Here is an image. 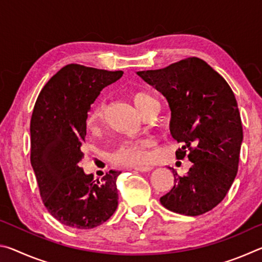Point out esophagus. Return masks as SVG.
I'll use <instances>...</instances> for the list:
<instances>
[{
  "label": "esophagus",
  "mask_w": 262,
  "mask_h": 262,
  "mask_svg": "<svg viewBox=\"0 0 262 262\" xmlns=\"http://www.w3.org/2000/svg\"><path fill=\"white\" fill-rule=\"evenodd\" d=\"M133 168H134V170H136V171H140V172H149V171L152 170V167H150V166H135Z\"/></svg>",
  "instance_id": "34e87169"
}]
</instances>
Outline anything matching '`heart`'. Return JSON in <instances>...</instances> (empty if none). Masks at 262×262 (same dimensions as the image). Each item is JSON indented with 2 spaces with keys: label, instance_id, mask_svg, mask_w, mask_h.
I'll return each mask as SVG.
<instances>
[{
  "label": "heart",
  "instance_id": "b5f03b06",
  "mask_svg": "<svg viewBox=\"0 0 262 262\" xmlns=\"http://www.w3.org/2000/svg\"><path fill=\"white\" fill-rule=\"evenodd\" d=\"M130 98L136 108L142 114H145L151 108L154 104L157 101L155 100L151 95L144 91L133 92ZM105 123V105L103 103L97 104L94 108L90 111L86 119L88 129L92 133H97L101 129ZM151 145L150 140H137V141H127L122 142L117 150L113 152L112 159L114 163L120 165L135 166L142 165L148 159V148Z\"/></svg>",
  "mask_w": 262,
  "mask_h": 262
}]
</instances>
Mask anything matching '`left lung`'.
I'll list each match as a JSON object with an SVG mask.
<instances>
[{"label":"left lung","instance_id":"1","mask_svg":"<svg viewBox=\"0 0 262 262\" xmlns=\"http://www.w3.org/2000/svg\"><path fill=\"white\" fill-rule=\"evenodd\" d=\"M136 74L166 98L171 136L183 143L177 158L187 156L192 162L183 177L170 167L174 186L161 203L177 214H205L223 200L237 176L243 127L236 97L227 81L199 57Z\"/></svg>","mask_w":262,"mask_h":262}]
</instances>
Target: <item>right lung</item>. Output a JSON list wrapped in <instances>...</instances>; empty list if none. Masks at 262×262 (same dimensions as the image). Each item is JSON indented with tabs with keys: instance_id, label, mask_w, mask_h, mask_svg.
Listing matches in <instances>:
<instances>
[{
	"instance_id": "1",
	"label": "right lung",
	"mask_w": 262,
	"mask_h": 262,
	"mask_svg": "<svg viewBox=\"0 0 262 262\" xmlns=\"http://www.w3.org/2000/svg\"><path fill=\"white\" fill-rule=\"evenodd\" d=\"M123 72L67 64L39 94L31 118V165L42 202L60 223L75 229L103 224L118 207L117 178L111 170L100 181L84 173L86 119L91 104Z\"/></svg>"
}]
</instances>
